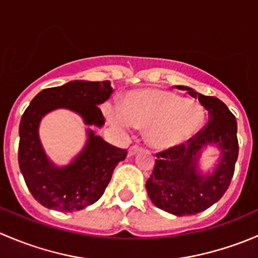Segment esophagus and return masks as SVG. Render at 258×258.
<instances>
[{"label": "esophagus", "mask_w": 258, "mask_h": 258, "mask_svg": "<svg viewBox=\"0 0 258 258\" xmlns=\"http://www.w3.org/2000/svg\"><path fill=\"white\" fill-rule=\"evenodd\" d=\"M140 150H141V146H139V145H134V146H131V147H130V150H128L130 156L136 155V153L139 152Z\"/></svg>", "instance_id": "34e87169"}]
</instances>
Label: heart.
Wrapping results in <instances>:
<instances>
[{
	"instance_id": "b5f03b06",
	"label": "heart",
	"mask_w": 258,
	"mask_h": 258,
	"mask_svg": "<svg viewBox=\"0 0 258 258\" xmlns=\"http://www.w3.org/2000/svg\"><path fill=\"white\" fill-rule=\"evenodd\" d=\"M105 111L113 124L146 128L148 144L157 150L188 141L199 131L205 116L196 101L161 90L131 91L122 101V110L108 105Z\"/></svg>"
}]
</instances>
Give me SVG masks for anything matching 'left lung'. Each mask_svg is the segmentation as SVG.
I'll list each match as a JSON object with an SVG mask.
<instances>
[{
    "mask_svg": "<svg viewBox=\"0 0 258 258\" xmlns=\"http://www.w3.org/2000/svg\"><path fill=\"white\" fill-rule=\"evenodd\" d=\"M177 88L199 100L207 111L209 122L186 144L156 153L146 189L158 209L176 216H191L216 204L230 186L238 156L237 122L217 97L204 96L184 86ZM211 143L220 148L223 157L212 175L202 176L196 170L197 157Z\"/></svg>",
    "mask_w": 258,
    "mask_h": 258,
    "instance_id": "left-lung-1",
    "label": "left lung"
}]
</instances>
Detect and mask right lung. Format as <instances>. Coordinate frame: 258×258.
<instances>
[{"instance_id":"obj_1","label":"right lung","mask_w":258,"mask_h":258,"mask_svg":"<svg viewBox=\"0 0 258 258\" xmlns=\"http://www.w3.org/2000/svg\"><path fill=\"white\" fill-rule=\"evenodd\" d=\"M110 81H71L42 90L26 108L20 122L18 165L31 195L47 209L72 212L95 204L110 183L114 167L127 150L103 141L88 131L85 150L67 167L57 168L46 157L38 139V124L46 113L66 107L87 124L101 127L105 117L98 105L112 95Z\"/></svg>"}]
</instances>
